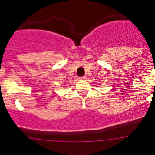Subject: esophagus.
<instances>
[{
    "label": "esophagus",
    "mask_w": 155,
    "mask_h": 155,
    "mask_svg": "<svg viewBox=\"0 0 155 155\" xmlns=\"http://www.w3.org/2000/svg\"><path fill=\"white\" fill-rule=\"evenodd\" d=\"M79 79H82V80H85V79H86V76H81V77H79Z\"/></svg>",
    "instance_id": "obj_1"
}]
</instances>
